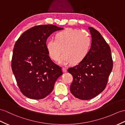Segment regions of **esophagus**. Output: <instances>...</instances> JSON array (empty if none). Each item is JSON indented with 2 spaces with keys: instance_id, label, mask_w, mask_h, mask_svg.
Wrapping results in <instances>:
<instances>
[{
  "instance_id": "1",
  "label": "esophagus",
  "mask_w": 125,
  "mask_h": 125,
  "mask_svg": "<svg viewBox=\"0 0 125 125\" xmlns=\"http://www.w3.org/2000/svg\"><path fill=\"white\" fill-rule=\"evenodd\" d=\"M62 71H63V73H66V72H67V69H66V68H65V67H63V68H62Z\"/></svg>"
}]
</instances>
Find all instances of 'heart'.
Instances as JSON below:
<instances>
[{"label": "heart", "mask_w": 125, "mask_h": 125, "mask_svg": "<svg viewBox=\"0 0 125 125\" xmlns=\"http://www.w3.org/2000/svg\"><path fill=\"white\" fill-rule=\"evenodd\" d=\"M55 39L48 40L46 48L49 55L54 61L59 59L62 49L60 64L65 65L70 62L77 64L89 52L91 40L85 32L68 29L58 33Z\"/></svg>", "instance_id": "b5f03b06"}]
</instances>
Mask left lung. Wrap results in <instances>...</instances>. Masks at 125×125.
Here are the masks:
<instances>
[{
  "label": "left lung",
  "instance_id": "8db88e82",
  "mask_svg": "<svg viewBox=\"0 0 125 125\" xmlns=\"http://www.w3.org/2000/svg\"><path fill=\"white\" fill-rule=\"evenodd\" d=\"M92 44L89 52L78 65L68 69L73 77L72 94L81 100H90L105 89L113 68L111 49L100 33L92 27Z\"/></svg>",
  "mask_w": 125,
  "mask_h": 125
}]
</instances>
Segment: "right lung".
<instances>
[{
  "instance_id": "1",
  "label": "right lung",
  "mask_w": 125,
  "mask_h": 125,
  "mask_svg": "<svg viewBox=\"0 0 125 125\" xmlns=\"http://www.w3.org/2000/svg\"><path fill=\"white\" fill-rule=\"evenodd\" d=\"M62 30L54 25L34 26L24 32L15 43L12 71L21 92L27 98H45L62 75L61 67L51 60L46 48L49 36Z\"/></svg>"
}]
</instances>
